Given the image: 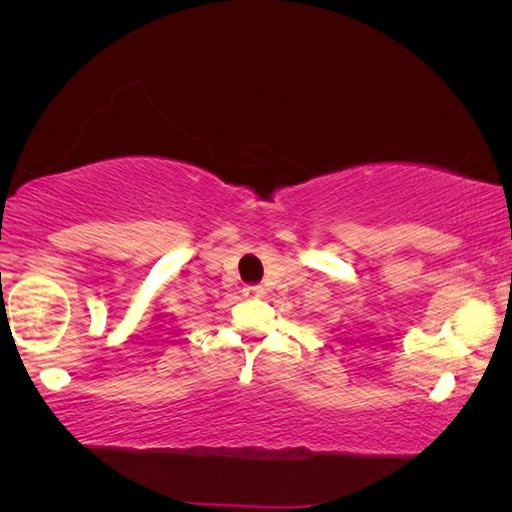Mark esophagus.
<instances>
[{
    "label": "esophagus",
    "mask_w": 512,
    "mask_h": 512,
    "mask_svg": "<svg viewBox=\"0 0 512 512\" xmlns=\"http://www.w3.org/2000/svg\"><path fill=\"white\" fill-rule=\"evenodd\" d=\"M244 293L246 298H250V300H257V298H264V289L262 287H257V284H248V287H244Z\"/></svg>",
    "instance_id": "esophagus-1"
}]
</instances>
